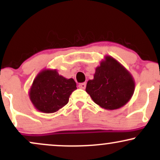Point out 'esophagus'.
Returning a JSON list of instances; mask_svg holds the SVG:
<instances>
[{
	"label": "esophagus",
	"mask_w": 160,
	"mask_h": 160,
	"mask_svg": "<svg viewBox=\"0 0 160 160\" xmlns=\"http://www.w3.org/2000/svg\"><path fill=\"white\" fill-rule=\"evenodd\" d=\"M79 88L82 89H86V82H82V83L79 84Z\"/></svg>",
	"instance_id": "1"
}]
</instances>
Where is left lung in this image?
<instances>
[{
  "mask_svg": "<svg viewBox=\"0 0 160 160\" xmlns=\"http://www.w3.org/2000/svg\"><path fill=\"white\" fill-rule=\"evenodd\" d=\"M134 89L132 75L114 58L107 56L95 70L94 79L87 82L86 92L95 104L114 110L127 103Z\"/></svg>",
  "mask_w": 160,
  "mask_h": 160,
  "instance_id": "left-lung-1",
  "label": "left lung"
}]
</instances>
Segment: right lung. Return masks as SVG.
<instances>
[{
    "mask_svg": "<svg viewBox=\"0 0 160 160\" xmlns=\"http://www.w3.org/2000/svg\"><path fill=\"white\" fill-rule=\"evenodd\" d=\"M77 89L72 78L66 79L56 70H45L37 76L30 91V99L38 111L54 113L68 104Z\"/></svg>",
    "mask_w": 160,
    "mask_h": 160,
    "instance_id": "add662e5",
    "label": "right lung"
}]
</instances>
